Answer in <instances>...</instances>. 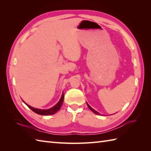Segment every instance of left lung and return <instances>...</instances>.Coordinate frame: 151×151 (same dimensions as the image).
<instances>
[{
	"mask_svg": "<svg viewBox=\"0 0 151 151\" xmlns=\"http://www.w3.org/2000/svg\"><path fill=\"white\" fill-rule=\"evenodd\" d=\"M87 104H88V108H89V109H90V110H91L93 112H94V113H95V114H97V115H100V114H99L98 111H96V110H95L94 109H93V108H92L90 106H89V105L88 103H87Z\"/></svg>",
	"mask_w": 151,
	"mask_h": 151,
	"instance_id": "left-lung-1",
	"label": "left lung"
}]
</instances>
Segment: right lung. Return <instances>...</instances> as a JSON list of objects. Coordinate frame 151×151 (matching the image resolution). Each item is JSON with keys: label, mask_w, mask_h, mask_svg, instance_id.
<instances>
[{"label": "right lung", "mask_w": 151, "mask_h": 151, "mask_svg": "<svg viewBox=\"0 0 151 151\" xmlns=\"http://www.w3.org/2000/svg\"><path fill=\"white\" fill-rule=\"evenodd\" d=\"M63 99H64V94L63 93L62 97H61V99H60L59 102H58V103L55 106H54L52 108H51L50 109H47V110H42V109L35 108L30 106H29V105H28L27 104L25 103L24 101L23 102L27 104V106L28 108L31 109V110H32L34 112H35V113H36L39 115H52V114H56V112L60 110V109L61 108V106H62V105L63 104Z\"/></svg>", "instance_id": "right-lung-1"}]
</instances>
